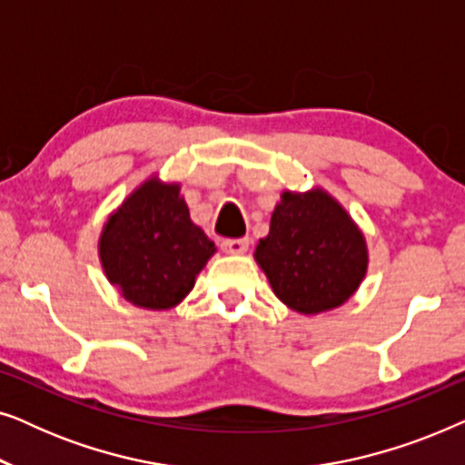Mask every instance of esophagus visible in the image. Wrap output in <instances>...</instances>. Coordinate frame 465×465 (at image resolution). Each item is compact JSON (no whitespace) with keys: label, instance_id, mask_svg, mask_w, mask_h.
<instances>
[{"label":"esophagus","instance_id":"esophagus-1","mask_svg":"<svg viewBox=\"0 0 465 465\" xmlns=\"http://www.w3.org/2000/svg\"><path fill=\"white\" fill-rule=\"evenodd\" d=\"M250 247V239H237V241H222V250L226 253H243Z\"/></svg>","mask_w":465,"mask_h":465}]
</instances>
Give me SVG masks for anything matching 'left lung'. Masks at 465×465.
Returning a JSON list of instances; mask_svg holds the SVG:
<instances>
[{
	"instance_id": "obj_1",
	"label": "left lung",
	"mask_w": 465,
	"mask_h": 465,
	"mask_svg": "<svg viewBox=\"0 0 465 465\" xmlns=\"http://www.w3.org/2000/svg\"><path fill=\"white\" fill-rule=\"evenodd\" d=\"M256 260L282 302L311 315L334 309L366 275V243L339 203L322 190L283 193Z\"/></svg>"
}]
</instances>
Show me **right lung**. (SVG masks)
<instances>
[{
  "instance_id": "1",
  "label": "right lung",
  "mask_w": 465,
  "mask_h": 465,
  "mask_svg": "<svg viewBox=\"0 0 465 465\" xmlns=\"http://www.w3.org/2000/svg\"><path fill=\"white\" fill-rule=\"evenodd\" d=\"M213 252V241L190 220L180 188L156 180L112 215L99 243L107 279L145 309L175 307Z\"/></svg>"
}]
</instances>
